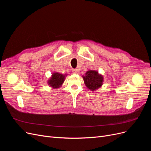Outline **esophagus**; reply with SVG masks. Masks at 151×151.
Returning <instances> with one entry per match:
<instances>
[{
    "label": "esophagus",
    "mask_w": 151,
    "mask_h": 151,
    "mask_svg": "<svg viewBox=\"0 0 151 151\" xmlns=\"http://www.w3.org/2000/svg\"><path fill=\"white\" fill-rule=\"evenodd\" d=\"M72 72H73V73H75V74H78L79 72H80V71H79L77 69H73V70H72Z\"/></svg>",
    "instance_id": "34e87169"
}]
</instances>
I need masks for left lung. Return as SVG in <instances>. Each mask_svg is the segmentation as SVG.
<instances>
[{
  "label": "left lung",
  "mask_w": 151,
  "mask_h": 151,
  "mask_svg": "<svg viewBox=\"0 0 151 151\" xmlns=\"http://www.w3.org/2000/svg\"><path fill=\"white\" fill-rule=\"evenodd\" d=\"M83 79L86 86L92 91L99 89L104 81L103 76L99 75L97 71L93 70L87 71L86 76H83Z\"/></svg>",
  "instance_id": "1"
}]
</instances>
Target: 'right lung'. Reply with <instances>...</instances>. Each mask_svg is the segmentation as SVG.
I'll return each mask as SVG.
<instances>
[{
    "instance_id": "1",
    "label": "right lung",
    "mask_w": 151,
    "mask_h": 151,
    "mask_svg": "<svg viewBox=\"0 0 151 151\" xmlns=\"http://www.w3.org/2000/svg\"><path fill=\"white\" fill-rule=\"evenodd\" d=\"M65 76L59 73H54L52 75L50 80L48 81V84L51 87L54 88H58L59 86L64 81Z\"/></svg>"
}]
</instances>
